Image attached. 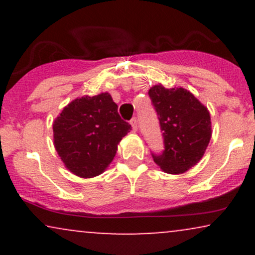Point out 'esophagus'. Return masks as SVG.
Returning <instances> with one entry per match:
<instances>
[{"label": "esophagus", "mask_w": 255, "mask_h": 255, "mask_svg": "<svg viewBox=\"0 0 255 255\" xmlns=\"http://www.w3.org/2000/svg\"><path fill=\"white\" fill-rule=\"evenodd\" d=\"M130 125H131V127H133V129L136 130V128H137V120H136V118H133V119L130 120Z\"/></svg>", "instance_id": "esophagus-1"}]
</instances>
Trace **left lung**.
I'll list each match as a JSON object with an SVG mask.
<instances>
[{"instance_id": "1", "label": "left lung", "mask_w": 255, "mask_h": 255, "mask_svg": "<svg viewBox=\"0 0 255 255\" xmlns=\"http://www.w3.org/2000/svg\"><path fill=\"white\" fill-rule=\"evenodd\" d=\"M162 130L164 150L152 153L154 163L168 174H182L195 165L211 139V118L189 91L154 85L148 91Z\"/></svg>"}]
</instances>
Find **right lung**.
<instances>
[{
	"instance_id": "right-lung-1",
	"label": "right lung",
	"mask_w": 255,
	"mask_h": 255,
	"mask_svg": "<svg viewBox=\"0 0 255 255\" xmlns=\"http://www.w3.org/2000/svg\"><path fill=\"white\" fill-rule=\"evenodd\" d=\"M54 144L64 165L80 177L102 174L131 127L109 93L77 98L55 120Z\"/></svg>"
}]
</instances>
